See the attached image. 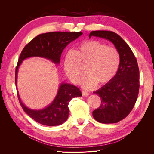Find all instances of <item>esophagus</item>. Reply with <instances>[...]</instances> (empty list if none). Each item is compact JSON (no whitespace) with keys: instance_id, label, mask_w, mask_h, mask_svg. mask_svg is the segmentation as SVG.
Instances as JSON below:
<instances>
[{"instance_id":"esophagus-1","label":"esophagus","mask_w":154,"mask_h":154,"mask_svg":"<svg viewBox=\"0 0 154 154\" xmlns=\"http://www.w3.org/2000/svg\"><path fill=\"white\" fill-rule=\"evenodd\" d=\"M82 95H83V96H87L88 95V92H87V91H83L82 92Z\"/></svg>"}]
</instances>
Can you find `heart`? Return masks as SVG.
I'll list each match as a JSON object with an SVG mask.
<instances>
[{"instance_id": "b5f03b06", "label": "heart", "mask_w": 154, "mask_h": 154, "mask_svg": "<svg viewBox=\"0 0 154 154\" xmlns=\"http://www.w3.org/2000/svg\"><path fill=\"white\" fill-rule=\"evenodd\" d=\"M120 61V54L116 48L98 40H88L79 45L74 52L66 54L64 70L70 80L77 84L84 72L82 66H87L88 74L83 78L81 84L85 88H92L97 83L104 85L112 80Z\"/></svg>"}]
</instances>
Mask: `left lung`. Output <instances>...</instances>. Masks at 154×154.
Instances as JSON below:
<instances>
[{"label": "left lung", "instance_id": "obj_1", "mask_svg": "<svg viewBox=\"0 0 154 154\" xmlns=\"http://www.w3.org/2000/svg\"><path fill=\"white\" fill-rule=\"evenodd\" d=\"M92 36L112 42L120 54V65L113 80L94 92L101 97V105L92 112L94 118L101 123H115L130 114L136 103L139 89V71L137 60L128 44L116 32L94 31Z\"/></svg>", "mask_w": 154, "mask_h": 154}]
</instances>
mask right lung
<instances>
[{"label":"right lung","instance_id":"right-lung-1","mask_svg":"<svg viewBox=\"0 0 154 154\" xmlns=\"http://www.w3.org/2000/svg\"><path fill=\"white\" fill-rule=\"evenodd\" d=\"M82 34V32L57 31L46 32L36 36L23 49L18 60L15 70L16 86L18 69L23 60L29 57H38L58 64L65 48ZM17 95L23 110L32 119L44 125L57 126L62 124L68 118L69 101L73 97L82 96V92L77 87L69 83H62L53 101L42 110H32L27 108L22 103L18 91Z\"/></svg>","mask_w":154,"mask_h":154}]
</instances>
